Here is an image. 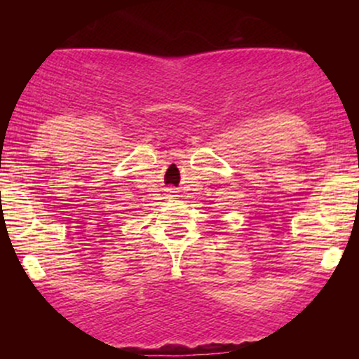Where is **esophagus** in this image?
<instances>
[{
  "mask_svg": "<svg viewBox=\"0 0 359 359\" xmlns=\"http://www.w3.org/2000/svg\"><path fill=\"white\" fill-rule=\"evenodd\" d=\"M172 192H175V191H172Z\"/></svg>",
  "mask_w": 359,
  "mask_h": 359,
  "instance_id": "34e87169",
  "label": "esophagus"
}]
</instances>
